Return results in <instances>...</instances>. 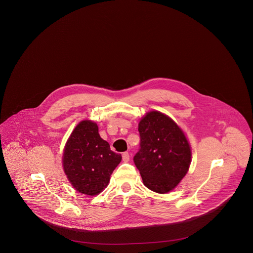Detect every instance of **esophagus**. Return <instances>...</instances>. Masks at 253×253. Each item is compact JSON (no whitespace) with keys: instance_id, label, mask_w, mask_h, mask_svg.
<instances>
[{"instance_id":"esophagus-1","label":"esophagus","mask_w":253,"mask_h":253,"mask_svg":"<svg viewBox=\"0 0 253 253\" xmlns=\"http://www.w3.org/2000/svg\"><path fill=\"white\" fill-rule=\"evenodd\" d=\"M122 159H123L124 162H128V161L130 160V155H129V153H127V152L123 153V154H122Z\"/></svg>"}]
</instances>
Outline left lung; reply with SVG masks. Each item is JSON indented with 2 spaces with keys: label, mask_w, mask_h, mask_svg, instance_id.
<instances>
[{
  "label": "left lung",
  "mask_w": 253,
  "mask_h": 253,
  "mask_svg": "<svg viewBox=\"0 0 253 253\" xmlns=\"http://www.w3.org/2000/svg\"><path fill=\"white\" fill-rule=\"evenodd\" d=\"M140 149L133 157L143 184L157 193L171 192L187 174L192 148L184 131L159 111L147 112L138 122Z\"/></svg>",
  "instance_id": "left-lung-1"
}]
</instances>
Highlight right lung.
<instances>
[{
	"mask_svg": "<svg viewBox=\"0 0 253 253\" xmlns=\"http://www.w3.org/2000/svg\"><path fill=\"white\" fill-rule=\"evenodd\" d=\"M121 155L110 149L95 121H80L69 135L61 157L63 171L79 193L95 196L107 186Z\"/></svg>",
	"mask_w": 253,
	"mask_h": 253,
	"instance_id": "1",
	"label": "right lung"
}]
</instances>
